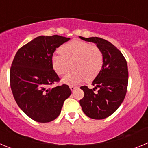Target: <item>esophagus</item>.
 Wrapping results in <instances>:
<instances>
[{
  "label": "esophagus",
  "mask_w": 148,
  "mask_h": 148,
  "mask_svg": "<svg viewBox=\"0 0 148 148\" xmlns=\"http://www.w3.org/2000/svg\"><path fill=\"white\" fill-rule=\"evenodd\" d=\"M70 90H71V91H74V90H75V88H76V87H75V86H73V85H70Z\"/></svg>",
  "instance_id": "esophagus-1"
}]
</instances>
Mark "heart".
<instances>
[{"label":"heart","instance_id":"heart-1","mask_svg":"<svg viewBox=\"0 0 148 148\" xmlns=\"http://www.w3.org/2000/svg\"><path fill=\"white\" fill-rule=\"evenodd\" d=\"M60 55L53 56L52 65L58 75L63 76L72 67L73 71L64 77L62 82L73 84L85 78L86 82L95 79L104 63L102 52L97 46L81 40H72L58 49Z\"/></svg>","mask_w":148,"mask_h":148}]
</instances>
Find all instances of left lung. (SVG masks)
I'll use <instances>...</instances> for the list:
<instances>
[{
  "instance_id": "left-lung-1",
  "label": "left lung",
  "mask_w": 148,
  "mask_h": 148,
  "mask_svg": "<svg viewBox=\"0 0 148 148\" xmlns=\"http://www.w3.org/2000/svg\"><path fill=\"white\" fill-rule=\"evenodd\" d=\"M81 39L96 44L102 52L101 70L92 82L93 89L82 86L84 96L79 103L84 114L93 119H103L119 108L125 97L128 84V69L122 53L113 44L98 37ZM99 90L95 94V88Z\"/></svg>"
}]
</instances>
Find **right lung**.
<instances>
[{"label": "right lung", "mask_w": 148, "mask_h": 148, "mask_svg": "<svg viewBox=\"0 0 148 148\" xmlns=\"http://www.w3.org/2000/svg\"><path fill=\"white\" fill-rule=\"evenodd\" d=\"M60 35L39 36L18 49L10 69V86L15 100L25 114L40 123L53 121L71 95L69 86L48 88L60 78L53 70L55 50L70 40Z\"/></svg>", "instance_id": "1"}]
</instances>
